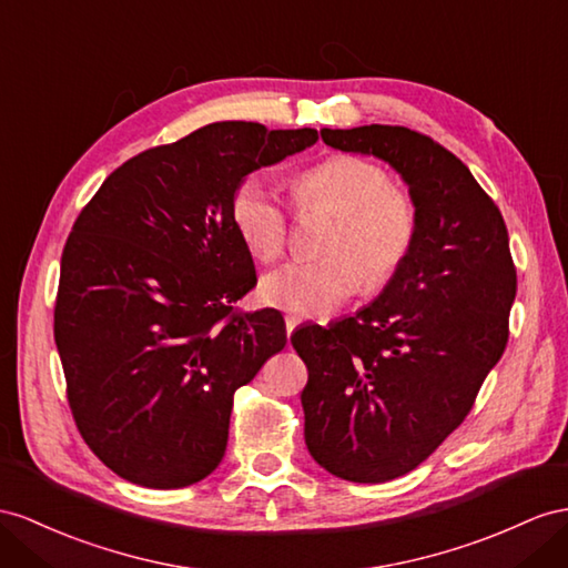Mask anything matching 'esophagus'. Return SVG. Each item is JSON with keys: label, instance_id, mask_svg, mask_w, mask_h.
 <instances>
[{"label": "esophagus", "instance_id": "obj_1", "mask_svg": "<svg viewBox=\"0 0 568 568\" xmlns=\"http://www.w3.org/2000/svg\"><path fill=\"white\" fill-rule=\"evenodd\" d=\"M297 324H300L297 316H285V331H287V336L297 328Z\"/></svg>", "mask_w": 568, "mask_h": 568}]
</instances>
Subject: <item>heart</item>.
<instances>
[{
  "label": "heart",
  "instance_id": "1",
  "mask_svg": "<svg viewBox=\"0 0 568 568\" xmlns=\"http://www.w3.org/2000/svg\"><path fill=\"white\" fill-rule=\"evenodd\" d=\"M300 211L338 215L324 258H295L261 281L273 307L324 316L367 287H384L413 254L419 230L417 203L396 186L386 168L362 155H328L304 170L293 186ZM232 223L252 256L273 261L290 237V213L266 180L250 174L230 203Z\"/></svg>",
  "mask_w": 568,
  "mask_h": 568
}]
</instances>
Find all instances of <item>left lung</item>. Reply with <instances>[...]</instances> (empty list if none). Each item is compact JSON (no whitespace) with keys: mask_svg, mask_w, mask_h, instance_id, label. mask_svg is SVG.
<instances>
[{"mask_svg":"<svg viewBox=\"0 0 568 568\" xmlns=\"http://www.w3.org/2000/svg\"><path fill=\"white\" fill-rule=\"evenodd\" d=\"M322 139L386 160L419 213L413 254L369 307L290 338L310 372L312 458L376 485L415 470L473 410L508 343L516 266L497 203L442 143L390 124L322 129Z\"/></svg>","mask_w":568,"mask_h":568,"instance_id":"obj_1","label":"left lung"}]
</instances>
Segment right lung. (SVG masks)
<instances>
[{
    "instance_id": "right-lung-1",
    "label": "right lung",
    "mask_w": 568,
    "mask_h": 568,
    "mask_svg": "<svg viewBox=\"0 0 568 568\" xmlns=\"http://www.w3.org/2000/svg\"><path fill=\"white\" fill-rule=\"evenodd\" d=\"M316 129L215 122L129 158L79 213L62 252L54 343L74 423L112 473L180 489L225 456L235 390L287 336L256 285L230 203L246 174Z\"/></svg>"
}]
</instances>
